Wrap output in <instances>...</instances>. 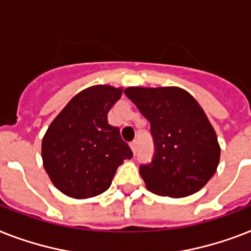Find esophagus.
Returning a JSON list of instances; mask_svg holds the SVG:
<instances>
[{"mask_svg":"<svg viewBox=\"0 0 251 251\" xmlns=\"http://www.w3.org/2000/svg\"><path fill=\"white\" fill-rule=\"evenodd\" d=\"M130 148H131V151L135 153L136 150H138V140H132L131 143H130Z\"/></svg>","mask_w":251,"mask_h":251,"instance_id":"1","label":"esophagus"}]
</instances>
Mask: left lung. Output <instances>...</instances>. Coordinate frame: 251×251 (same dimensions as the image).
Returning <instances> with one entry per match:
<instances>
[{
	"mask_svg": "<svg viewBox=\"0 0 251 251\" xmlns=\"http://www.w3.org/2000/svg\"><path fill=\"white\" fill-rule=\"evenodd\" d=\"M124 93L151 124L154 154L139 172L151 192L185 197L217 172L221 147L197 100L180 87H127Z\"/></svg>",
	"mask_w": 251,
	"mask_h": 251,
	"instance_id": "1",
	"label": "left lung"
}]
</instances>
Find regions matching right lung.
<instances>
[{
	"instance_id": "add662e5",
	"label": "right lung",
	"mask_w": 251,
	"mask_h": 251,
	"mask_svg": "<svg viewBox=\"0 0 251 251\" xmlns=\"http://www.w3.org/2000/svg\"><path fill=\"white\" fill-rule=\"evenodd\" d=\"M122 89L87 87L69 100L42 139L44 168L52 184L73 199L105 192L116 170L132 152L119 127L108 124V112Z\"/></svg>"
}]
</instances>
